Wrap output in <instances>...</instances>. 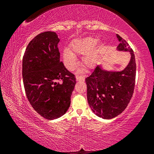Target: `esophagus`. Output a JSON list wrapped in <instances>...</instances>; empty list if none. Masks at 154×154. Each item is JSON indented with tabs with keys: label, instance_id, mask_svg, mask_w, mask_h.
Here are the masks:
<instances>
[{
	"label": "esophagus",
	"instance_id": "esophagus-1",
	"mask_svg": "<svg viewBox=\"0 0 154 154\" xmlns=\"http://www.w3.org/2000/svg\"><path fill=\"white\" fill-rule=\"evenodd\" d=\"M84 79H85L84 76H77L76 77L77 82H82V81H84Z\"/></svg>",
	"mask_w": 154,
	"mask_h": 154
}]
</instances>
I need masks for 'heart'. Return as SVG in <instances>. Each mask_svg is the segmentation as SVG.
<instances>
[{"instance_id":"heart-1","label":"heart","mask_w":154,"mask_h":154,"mask_svg":"<svg viewBox=\"0 0 154 154\" xmlns=\"http://www.w3.org/2000/svg\"><path fill=\"white\" fill-rule=\"evenodd\" d=\"M103 46V41L92 37L75 40L70 45L71 51L64 49L62 53L65 66L70 71L73 70L77 62L75 55H81L83 56L82 64L87 69H93L97 63Z\"/></svg>"}]
</instances>
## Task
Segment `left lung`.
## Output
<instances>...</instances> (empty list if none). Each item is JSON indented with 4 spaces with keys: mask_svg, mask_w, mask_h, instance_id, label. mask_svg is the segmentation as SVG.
Wrapping results in <instances>:
<instances>
[{
    "mask_svg": "<svg viewBox=\"0 0 154 154\" xmlns=\"http://www.w3.org/2000/svg\"><path fill=\"white\" fill-rule=\"evenodd\" d=\"M116 36L119 42L116 50L129 52L130 55L127 66L122 71H113L99 64L85 79L91 110L99 118L106 119L116 118L127 107L133 94L136 77L134 52L120 36Z\"/></svg>",
    "mask_w": 154,
    "mask_h": 154,
    "instance_id": "1",
    "label": "left lung"
}]
</instances>
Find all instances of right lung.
Segmentation results:
<instances>
[{
	"label": "right lung",
	"instance_id": "right-lung-1",
	"mask_svg": "<svg viewBox=\"0 0 154 154\" xmlns=\"http://www.w3.org/2000/svg\"><path fill=\"white\" fill-rule=\"evenodd\" d=\"M59 42L56 32L41 33L28 44L22 60L23 82L28 100L41 116L49 120L66 113L76 84L75 75L60 60Z\"/></svg>",
	"mask_w": 154,
	"mask_h": 154
}]
</instances>
